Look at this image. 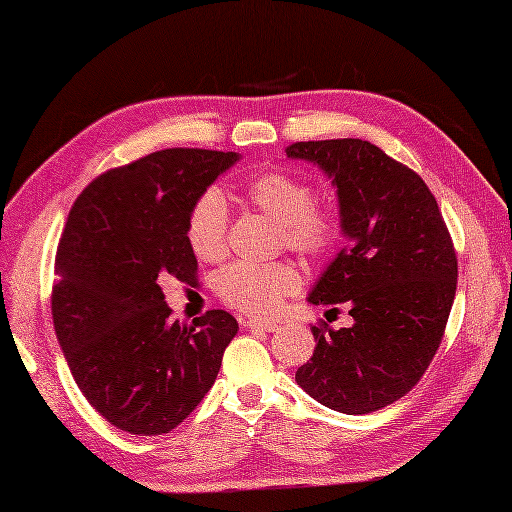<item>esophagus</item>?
<instances>
[{
	"mask_svg": "<svg viewBox=\"0 0 512 512\" xmlns=\"http://www.w3.org/2000/svg\"><path fill=\"white\" fill-rule=\"evenodd\" d=\"M244 328L259 330V332H275L279 325L277 321H266V319H244Z\"/></svg>",
	"mask_w": 512,
	"mask_h": 512,
	"instance_id": "34e87169",
	"label": "esophagus"
}]
</instances>
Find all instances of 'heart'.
I'll return each instance as SVG.
<instances>
[{
    "label": "heart",
    "mask_w": 512,
    "mask_h": 512,
    "mask_svg": "<svg viewBox=\"0 0 512 512\" xmlns=\"http://www.w3.org/2000/svg\"><path fill=\"white\" fill-rule=\"evenodd\" d=\"M248 198L281 224L288 248L306 257H319L339 239V220L328 206L314 202L308 180L286 171H266L248 184ZM228 209L222 191L209 189L193 204L187 239L195 255L215 262L226 250ZM299 288L297 268L286 262H237L215 277V290L224 303L248 314H273L286 295Z\"/></svg>",
    "instance_id": "1"
}]
</instances>
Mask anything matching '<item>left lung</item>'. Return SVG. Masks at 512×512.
I'll use <instances>...</instances> for the list:
<instances>
[{
    "mask_svg": "<svg viewBox=\"0 0 512 512\" xmlns=\"http://www.w3.org/2000/svg\"><path fill=\"white\" fill-rule=\"evenodd\" d=\"M286 156L332 180L347 239L308 301L352 317L341 330L312 325L317 347L295 380L347 416L383 409L418 383L447 328L458 284L447 224L418 173L367 140H308Z\"/></svg>",
    "mask_w": 512,
    "mask_h": 512,
    "instance_id": "1",
    "label": "left lung"
}]
</instances>
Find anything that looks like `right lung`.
Wrapping results in <instances>:
<instances>
[{"label": "right lung", "mask_w": 512, "mask_h": 512, "mask_svg": "<svg viewBox=\"0 0 512 512\" xmlns=\"http://www.w3.org/2000/svg\"><path fill=\"white\" fill-rule=\"evenodd\" d=\"M235 151L165 149L96 178L65 222L52 319L76 385L116 429L160 436L215 383L239 325L211 310L171 321L160 281H195L193 204L239 162Z\"/></svg>", "instance_id": "add662e5"}]
</instances>
